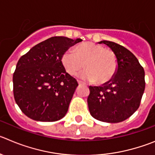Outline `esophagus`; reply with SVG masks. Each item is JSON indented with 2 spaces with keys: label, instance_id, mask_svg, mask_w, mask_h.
<instances>
[{
  "label": "esophagus",
  "instance_id": "esophagus-1",
  "mask_svg": "<svg viewBox=\"0 0 155 155\" xmlns=\"http://www.w3.org/2000/svg\"><path fill=\"white\" fill-rule=\"evenodd\" d=\"M78 83L79 85H84V84L82 81H78Z\"/></svg>",
  "mask_w": 155,
  "mask_h": 155
}]
</instances>
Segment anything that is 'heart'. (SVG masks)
Wrapping results in <instances>:
<instances>
[{
	"label": "heart",
	"instance_id": "b5f03b06",
	"mask_svg": "<svg viewBox=\"0 0 155 155\" xmlns=\"http://www.w3.org/2000/svg\"><path fill=\"white\" fill-rule=\"evenodd\" d=\"M74 51L68 50L61 57L62 64L70 75L77 74L85 64L87 69L80 74L81 78L102 84L111 80L117 72L115 54L102 45L87 42L77 46Z\"/></svg>",
	"mask_w": 155,
	"mask_h": 155
}]
</instances>
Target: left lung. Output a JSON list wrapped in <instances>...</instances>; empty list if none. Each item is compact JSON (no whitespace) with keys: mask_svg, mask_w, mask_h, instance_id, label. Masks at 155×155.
<instances>
[{"mask_svg":"<svg viewBox=\"0 0 155 155\" xmlns=\"http://www.w3.org/2000/svg\"><path fill=\"white\" fill-rule=\"evenodd\" d=\"M115 54L117 70L102 86H90L87 104L94 118L107 123L126 120L137 110L145 88L144 70L138 60L124 47L102 41Z\"/></svg>","mask_w":155,"mask_h":155,"instance_id":"left-lung-1","label":"left lung"}]
</instances>
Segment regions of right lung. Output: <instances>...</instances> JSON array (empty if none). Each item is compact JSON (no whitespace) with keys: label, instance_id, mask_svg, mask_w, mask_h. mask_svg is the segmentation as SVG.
Listing matches in <instances>:
<instances>
[{"label":"right lung","instance_id":"obj_1","mask_svg":"<svg viewBox=\"0 0 155 155\" xmlns=\"http://www.w3.org/2000/svg\"><path fill=\"white\" fill-rule=\"evenodd\" d=\"M81 41L52 37L21 57L13 75V91L25 115L39 121H56L64 117L78 84L66 72L61 57Z\"/></svg>","mask_w":155,"mask_h":155}]
</instances>
